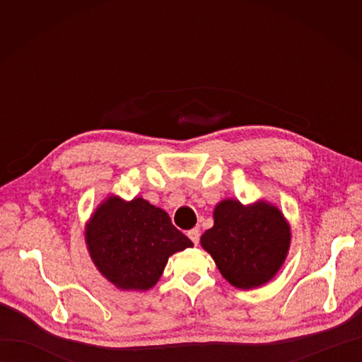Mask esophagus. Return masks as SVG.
I'll use <instances>...</instances> for the list:
<instances>
[{
	"label": "esophagus",
	"mask_w": 362,
	"mask_h": 362,
	"mask_svg": "<svg viewBox=\"0 0 362 362\" xmlns=\"http://www.w3.org/2000/svg\"><path fill=\"white\" fill-rule=\"evenodd\" d=\"M188 238L191 241L194 243V245L199 243V238H201V232H199V228H193V230H189L188 232Z\"/></svg>",
	"instance_id": "esophagus-1"
}]
</instances>
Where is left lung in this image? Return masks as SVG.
Wrapping results in <instances>:
<instances>
[{
  "label": "left lung",
  "instance_id": "1",
  "mask_svg": "<svg viewBox=\"0 0 362 362\" xmlns=\"http://www.w3.org/2000/svg\"><path fill=\"white\" fill-rule=\"evenodd\" d=\"M213 219L201 245L232 286L255 289L279 274L291 247V226L279 206L263 199L247 205L224 199Z\"/></svg>",
  "mask_w": 362,
  "mask_h": 362
}]
</instances>
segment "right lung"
I'll list each match as a JSON object with an SVG mask.
<instances>
[{"label":"right lung","mask_w":362,"mask_h":362,"mask_svg":"<svg viewBox=\"0 0 362 362\" xmlns=\"http://www.w3.org/2000/svg\"><path fill=\"white\" fill-rule=\"evenodd\" d=\"M87 250L107 281L119 291H148L163 275L171 255L193 247L169 214L143 197L110 194L86 224Z\"/></svg>","instance_id":"1"}]
</instances>
